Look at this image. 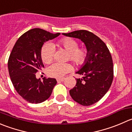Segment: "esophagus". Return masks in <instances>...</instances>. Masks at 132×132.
I'll return each mask as SVG.
<instances>
[{
    "label": "esophagus",
    "mask_w": 132,
    "mask_h": 132,
    "mask_svg": "<svg viewBox=\"0 0 132 132\" xmlns=\"http://www.w3.org/2000/svg\"><path fill=\"white\" fill-rule=\"evenodd\" d=\"M64 80V78H62V79H57V82H63Z\"/></svg>",
    "instance_id": "34e87169"
}]
</instances>
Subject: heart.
I'll return each instance as SVG.
<instances>
[{
  "instance_id": "b5f03b06",
  "label": "heart",
  "mask_w": 132,
  "mask_h": 132,
  "mask_svg": "<svg viewBox=\"0 0 132 132\" xmlns=\"http://www.w3.org/2000/svg\"><path fill=\"white\" fill-rule=\"evenodd\" d=\"M59 45L68 52V59H70L77 66L85 64L89 58V52L86 47H79L77 40L70 37H66L59 41ZM54 46L50 43L44 44L40 50V57L44 63H49L54 57ZM72 69L70 63L55 62L47 68V73L49 76L56 78L62 77Z\"/></svg>"
}]
</instances>
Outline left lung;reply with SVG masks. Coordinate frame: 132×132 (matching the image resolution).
I'll list each match as a JSON object with an SVG mask.
<instances>
[{"mask_svg":"<svg viewBox=\"0 0 132 132\" xmlns=\"http://www.w3.org/2000/svg\"><path fill=\"white\" fill-rule=\"evenodd\" d=\"M80 39L89 50L88 61L76 73L82 75L76 79L70 94L75 101L82 106H90L101 100L107 93L113 79V65L111 53L99 37L86 30H77L62 34Z\"/></svg>","mask_w":132,"mask_h":132,"instance_id":"8db88e82","label":"left lung"}]
</instances>
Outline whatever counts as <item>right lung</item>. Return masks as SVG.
I'll use <instances>...</instances> for the list:
<instances>
[{"mask_svg":"<svg viewBox=\"0 0 132 132\" xmlns=\"http://www.w3.org/2000/svg\"><path fill=\"white\" fill-rule=\"evenodd\" d=\"M60 34L34 28L22 35L13 48L7 62L9 73L15 89L28 103L37 104L47 100L57 84L55 79L44 77L41 81L35 75L44 68L40 57L43 45Z\"/></svg>","mask_w":132,"mask_h":132,"instance_id":"add662e5","label":"right lung"}]
</instances>
